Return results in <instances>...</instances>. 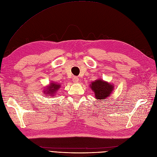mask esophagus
Listing matches in <instances>:
<instances>
[{
	"label": "esophagus",
	"instance_id": "obj_1",
	"mask_svg": "<svg viewBox=\"0 0 157 157\" xmlns=\"http://www.w3.org/2000/svg\"><path fill=\"white\" fill-rule=\"evenodd\" d=\"M78 82H79V78H78V77L74 76V77L73 78V82H74V83H78Z\"/></svg>",
	"mask_w": 157,
	"mask_h": 157
}]
</instances>
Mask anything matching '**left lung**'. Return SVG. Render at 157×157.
Wrapping results in <instances>:
<instances>
[{"instance_id":"obj_1","label":"left lung","mask_w":157,"mask_h":157,"mask_svg":"<svg viewBox=\"0 0 157 157\" xmlns=\"http://www.w3.org/2000/svg\"><path fill=\"white\" fill-rule=\"evenodd\" d=\"M89 86L94 92L95 98L100 101L105 100L111 96L114 89L113 84L105 82L101 79H98L94 82H92Z\"/></svg>"}]
</instances>
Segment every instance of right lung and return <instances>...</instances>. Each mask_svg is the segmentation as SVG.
<instances>
[{
    "instance_id": "add662e5",
    "label": "right lung",
    "mask_w": 157,
    "mask_h": 157,
    "mask_svg": "<svg viewBox=\"0 0 157 157\" xmlns=\"http://www.w3.org/2000/svg\"><path fill=\"white\" fill-rule=\"evenodd\" d=\"M61 88V84L56 83L55 82H52L47 85L43 90V93L44 96H48L54 98V96L59 89Z\"/></svg>"
}]
</instances>
